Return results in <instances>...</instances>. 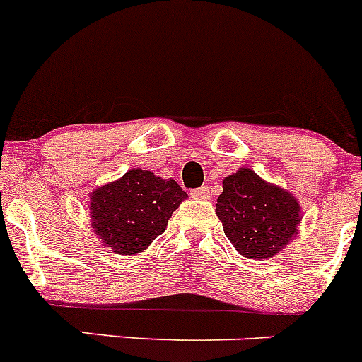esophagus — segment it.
<instances>
[{
    "label": "esophagus",
    "mask_w": 362,
    "mask_h": 362,
    "mask_svg": "<svg viewBox=\"0 0 362 362\" xmlns=\"http://www.w3.org/2000/svg\"><path fill=\"white\" fill-rule=\"evenodd\" d=\"M192 198H198V200H204V198L209 197V187H200V189H192L191 191Z\"/></svg>",
    "instance_id": "1"
}]
</instances>
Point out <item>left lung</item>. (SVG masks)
<instances>
[{
  "label": "left lung",
  "instance_id": "obj_1",
  "mask_svg": "<svg viewBox=\"0 0 362 362\" xmlns=\"http://www.w3.org/2000/svg\"><path fill=\"white\" fill-rule=\"evenodd\" d=\"M216 214L235 250L255 261L282 252L302 221V207L291 192L268 184L248 168L223 180Z\"/></svg>",
  "mask_w": 362,
  "mask_h": 362
}]
</instances>
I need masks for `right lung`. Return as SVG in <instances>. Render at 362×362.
Listing matches in <instances>:
<instances>
[{"label": "right lung", "mask_w": 362, "mask_h": 362, "mask_svg": "<svg viewBox=\"0 0 362 362\" xmlns=\"http://www.w3.org/2000/svg\"><path fill=\"white\" fill-rule=\"evenodd\" d=\"M187 192L173 178L130 170L90 192V227L103 245L121 255L141 253L168 227Z\"/></svg>", "instance_id": "add662e5"}]
</instances>
